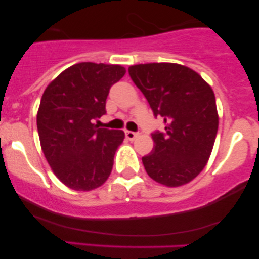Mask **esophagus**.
Wrapping results in <instances>:
<instances>
[{
  "instance_id": "esophagus-1",
  "label": "esophagus",
  "mask_w": 259,
  "mask_h": 259,
  "mask_svg": "<svg viewBox=\"0 0 259 259\" xmlns=\"http://www.w3.org/2000/svg\"><path fill=\"white\" fill-rule=\"evenodd\" d=\"M138 135H139V133H135V132H129V130H126V132H125V136H126V139H129V140H134V139H136V138H138Z\"/></svg>"
}]
</instances>
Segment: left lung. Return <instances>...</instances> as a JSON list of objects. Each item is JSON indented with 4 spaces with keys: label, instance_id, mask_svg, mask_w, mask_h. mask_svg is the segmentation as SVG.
I'll use <instances>...</instances> for the list:
<instances>
[{
    "label": "left lung",
    "instance_id": "left-lung-1",
    "mask_svg": "<svg viewBox=\"0 0 259 259\" xmlns=\"http://www.w3.org/2000/svg\"><path fill=\"white\" fill-rule=\"evenodd\" d=\"M129 75L164 120V130L152 133V152L142 157L147 174L169 187L190 183L206 167L218 132L212 88L177 63L132 65Z\"/></svg>",
    "mask_w": 259,
    "mask_h": 259
}]
</instances>
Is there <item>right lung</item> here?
Returning <instances> with one entry per match:
<instances>
[{"instance_id":"1","label":"right lung","mask_w":259,"mask_h":259,"mask_svg":"<svg viewBox=\"0 0 259 259\" xmlns=\"http://www.w3.org/2000/svg\"><path fill=\"white\" fill-rule=\"evenodd\" d=\"M125 74L121 65L74 64L46 88L37 112L41 148L53 173L76 191L108 179L124 132L99 127L109 89Z\"/></svg>"}]
</instances>
